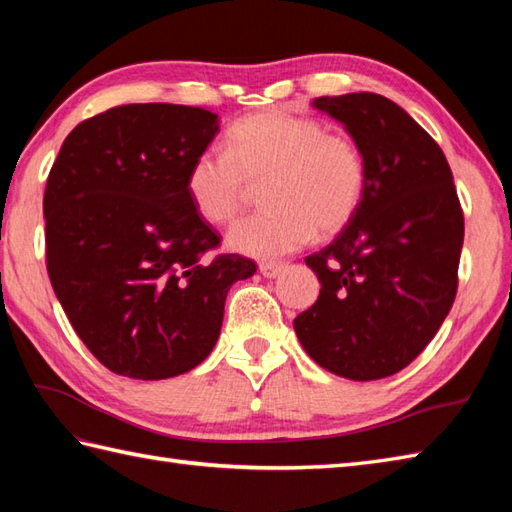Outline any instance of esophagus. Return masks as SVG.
I'll list each match as a JSON object with an SVG mask.
<instances>
[{"mask_svg":"<svg viewBox=\"0 0 512 512\" xmlns=\"http://www.w3.org/2000/svg\"><path fill=\"white\" fill-rule=\"evenodd\" d=\"M284 268H286V264H281V262H262V264H259V273H262L264 277L273 279V277H277Z\"/></svg>","mask_w":512,"mask_h":512,"instance_id":"esophagus-1","label":"esophagus"}]
</instances>
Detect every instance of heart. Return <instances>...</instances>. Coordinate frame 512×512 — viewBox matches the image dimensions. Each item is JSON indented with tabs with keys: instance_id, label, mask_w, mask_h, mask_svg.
<instances>
[{
	"instance_id": "obj_1",
	"label": "heart",
	"mask_w": 512,
	"mask_h": 512,
	"mask_svg": "<svg viewBox=\"0 0 512 512\" xmlns=\"http://www.w3.org/2000/svg\"><path fill=\"white\" fill-rule=\"evenodd\" d=\"M266 184L268 209L235 224L228 246L253 257H277L317 235L341 233L361 209L367 162L345 132L319 118L266 110L237 121L226 149H204L187 173V193L202 220L231 224Z\"/></svg>"
}]
</instances>
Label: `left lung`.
<instances>
[{
  "label": "left lung",
  "mask_w": 512,
  "mask_h": 512,
  "mask_svg": "<svg viewBox=\"0 0 512 512\" xmlns=\"http://www.w3.org/2000/svg\"><path fill=\"white\" fill-rule=\"evenodd\" d=\"M363 149L361 209L330 246L306 257L319 299L295 332L328 372L378 380L405 369L455 301L464 213L440 145L394 101L372 92L314 101Z\"/></svg>",
  "instance_id": "8db88e82"
}]
</instances>
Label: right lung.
<instances>
[{
    "label": "right lung",
    "mask_w": 512,
    "mask_h": 512,
    "mask_svg": "<svg viewBox=\"0 0 512 512\" xmlns=\"http://www.w3.org/2000/svg\"><path fill=\"white\" fill-rule=\"evenodd\" d=\"M217 114L189 105H118L63 140L43 193L46 268L63 312L110 372H189L220 336L224 301L253 259L220 253L193 209L187 173Z\"/></svg>",
    "instance_id": "add662e5"
}]
</instances>
